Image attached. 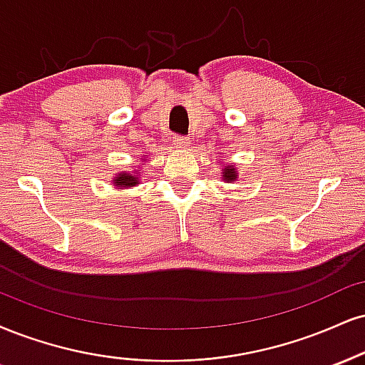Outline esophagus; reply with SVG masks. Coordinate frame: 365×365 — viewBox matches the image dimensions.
Instances as JSON below:
<instances>
[{
  "mask_svg": "<svg viewBox=\"0 0 365 365\" xmlns=\"http://www.w3.org/2000/svg\"><path fill=\"white\" fill-rule=\"evenodd\" d=\"M173 144L180 149H188L190 148V139L185 138V135H175Z\"/></svg>",
  "mask_w": 365,
  "mask_h": 365,
  "instance_id": "esophagus-1",
  "label": "esophagus"
}]
</instances>
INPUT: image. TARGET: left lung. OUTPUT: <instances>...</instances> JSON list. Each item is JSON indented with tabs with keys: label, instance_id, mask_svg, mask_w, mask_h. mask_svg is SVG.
Returning <instances> with one entry per match:
<instances>
[{
	"label": "left lung",
	"instance_id": "8db88e82",
	"mask_svg": "<svg viewBox=\"0 0 365 365\" xmlns=\"http://www.w3.org/2000/svg\"><path fill=\"white\" fill-rule=\"evenodd\" d=\"M236 178H238V173H236L235 166L227 165L222 168V180H225V182H227V183L236 182Z\"/></svg>",
	"mask_w": 365,
	"mask_h": 365
}]
</instances>
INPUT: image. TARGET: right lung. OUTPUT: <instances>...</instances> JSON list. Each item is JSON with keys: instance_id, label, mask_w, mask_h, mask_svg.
Instances as JSON below:
<instances>
[{"instance_id": "add662e5", "label": "right lung", "mask_w": 365, "mask_h": 365, "mask_svg": "<svg viewBox=\"0 0 365 365\" xmlns=\"http://www.w3.org/2000/svg\"><path fill=\"white\" fill-rule=\"evenodd\" d=\"M113 185L117 188H129V187H135L139 183V173H135V171H130V173H118L113 177Z\"/></svg>"}]
</instances>
